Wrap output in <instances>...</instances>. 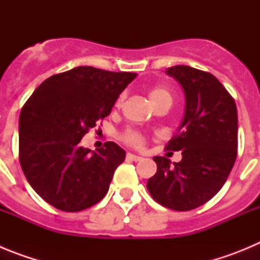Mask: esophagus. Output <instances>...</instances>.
<instances>
[{
    "mask_svg": "<svg viewBox=\"0 0 260 260\" xmlns=\"http://www.w3.org/2000/svg\"><path fill=\"white\" fill-rule=\"evenodd\" d=\"M126 158H127V160H133V161H141V160H143V157L133 155V153H127V155H126Z\"/></svg>",
    "mask_w": 260,
    "mask_h": 260,
    "instance_id": "34e87169",
    "label": "esophagus"
}]
</instances>
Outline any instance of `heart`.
<instances>
[{"label":"heart","mask_w":260,"mask_h":260,"mask_svg":"<svg viewBox=\"0 0 260 260\" xmlns=\"http://www.w3.org/2000/svg\"><path fill=\"white\" fill-rule=\"evenodd\" d=\"M123 99H125L123 93L118 96L116 102V107H121L122 105ZM150 99L155 107L162 102H172L171 93L164 87H155L153 89H151ZM121 138H122V141L126 144L134 147V148H143L146 146V137L139 130H135V128H127V130H125L123 134L121 135Z\"/></svg>","instance_id":"1"}]
</instances>
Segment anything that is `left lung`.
Masks as SVG:
<instances>
[{"label": "left lung", "mask_w": 260, "mask_h": 260, "mask_svg": "<svg viewBox=\"0 0 260 260\" xmlns=\"http://www.w3.org/2000/svg\"><path fill=\"white\" fill-rule=\"evenodd\" d=\"M167 74L182 86L186 109L165 150L182 151V160L172 164L165 156H155L157 172L147 189L164 207L190 211L212 199L233 168L238 147L237 107L211 73L177 65Z\"/></svg>", "instance_id": "obj_1"}]
</instances>
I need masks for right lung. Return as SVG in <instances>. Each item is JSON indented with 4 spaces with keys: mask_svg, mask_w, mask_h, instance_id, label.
Masks as SVG:
<instances>
[{
    "mask_svg": "<svg viewBox=\"0 0 260 260\" xmlns=\"http://www.w3.org/2000/svg\"><path fill=\"white\" fill-rule=\"evenodd\" d=\"M135 73L78 66L45 79L23 105L19 161L27 181L57 210L92 207L109 190L125 151L113 142L92 152L82 138L110 114Z\"/></svg>",
    "mask_w": 260,
    "mask_h": 260,
    "instance_id": "1",
    "label": "right lung"
}]
</instances>
